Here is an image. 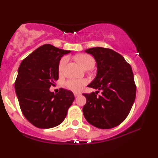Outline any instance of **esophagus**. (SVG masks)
Here are the masks:
<instances>
[{
	"label": "esophagus",
	"mask_w": 158,
	"mask_h": 158,
	"mask_svg": "<svg viewBox=\"0 0 158 158\" xmlns=\"http://www.w3.org/2000/svg\"><path fill=\"white\" fill-rule=\"evenodd\" d=\"M79 95H80V93H74V96H75V98L78 97V96H79Z\"/></svg>",
	"instance_id": "esophagus-1"
}]
</instances>
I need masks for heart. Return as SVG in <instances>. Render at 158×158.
<instances>
[{
	"label": "heart",
	"instance_id": "obj_1",
	"mask_svg": "<svg viewBox=\"0 0 158 158\" xmlns=\"http://www.w3.org/2000/svg\"><path fill=\"white\" fill-rule=\"evenodd\" d=\"M75 58L79 65L85 69L89 68V67H93L95 65L94 58L89 54H80L77 56ZM68 61V57L65 56L61 58L59 62V65H58V72H59V73H63ZM86 84L87 81L85 79H69L65 81V85L67 89L72 90V91L79 92L81 90L83 86Z\"/></svg>",
	"mask_w": 158,
	"mask_h": 158
}]
</instances>
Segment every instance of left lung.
Segmentation results:
<instances>
[{"instance_id": "8db88e82", "label": "left lung", "mask_w": 158, "mask_h": 158, "mask_svg": "<svg viewBox=\"0 0 158 158\" xmlns=\"http://www.w3.org/2000/svg\"><path fill=\"white\" fill-rule=\"evenodd\" d=\"M85 52L93 56L98 67L97 76L88 86L98 90L83 94L86 98L83 114L90 124L100 129L116 127L126 118L135 100L132 68L111 49L99 47ZM99 90L101 96L97 95Z\"/></svg>"}]
</instances>
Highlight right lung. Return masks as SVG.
<instances>
[{
	"label": "right lung",
	"mask_w": 158,
	"mask_h": 158,
	"mask_svg": "<svg viewBox=\"0 0 158 158\" xmlns=\"http://www.w3.org/2000/svg\"><path fill=\"white\" fill-rule=\"evenodd\" d=\"M69 52L49 44L42 45L19 68L16 94L23 116L34 126L48 129L60 125L74 100L70 90L60 88L56 94L49 90L58 79L60 58Z\"/></svg>",
	"instance_id": "1"
}]
</instances>
